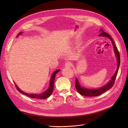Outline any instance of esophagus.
<instances>
[{
    "label": "esophagus",
    "mask_w": 128,
    "mask_h": 128,
    "mask_svg": "<svg viewBox=\"0 0 128 128\" xmlns=\"http://www.w3.org/2000/svg\"><path fill=\"white\" fill-rule=\"evenodd\" d=\"M65 67H66L70 68V67H71V63L70 62H67L66 63H65Z\"/></svg>",
    "instance_id": "esophagus-1"
}]
</instances>
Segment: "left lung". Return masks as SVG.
Segmentation results:
<instances>
[{
	"mask_svg": "<svg viewBox=\"0 0 128 128\" xmlns=\"http://www.w3.org/2000/svg\"><path fill=\"white\" fill-rule=\"evenodd\" d=\"M102 32L99 35V36H103V37H105V38H108L110 40L112 41V45L114 48V51L115 52L116 56V57L117 59V63H118V66H117V69L116 70L115 72V74L113 76L112 78L110 79V81H109L104 86H103L97 88V89H90V88H83L80 85L79 82L78 80V79L76 78V90L78 91V92L82 95L84 96H87V97H94V96H98L100 95L103 94V93L105 92L107 90H109L111 88L114 83L115 80L116 79V77L118 74V70L119 69L120 67V53L117 49V48L114 42V41L113 40L111 36L109 35L108 34H107L106 32H104L103 30L102 29H100V30Z\"/></svg>",
	"mask_w": 128,
	"mask_h": 128,
	"instance_id": "1",
	"label": "left lung"
}]
</instances>
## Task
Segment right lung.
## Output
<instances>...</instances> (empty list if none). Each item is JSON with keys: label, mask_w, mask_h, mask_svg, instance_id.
<instances>
[{"label": "right lung", "mask_w": 128, "mask_h": 128, "mask_svg": "<svg viewBox=\"0 0 128 128\" xmlns=\"http://www.w3.org/2000/svg\"><path fill=\"white\" fill-rule=\"evenodd\" d=\"M22 33V32H20L19 33V34H18V35L16 36V37H18V36L19 35H21ZM60 70H56L55 71H54V73L52 74L50 80V85H49V87L44 92V93H40V94H29L28 93H25L23 91H22V90H21L18 86H16V84L14 83V84L16 86V89L19 91V92L22 93V94L24 95H26L27 96L30 97L31 98H35V99H46L48 97H49L51 94L52 93V91H53V89H54V79H55V76L56 75V74L57 73L60 71Z\"/></svg>", "instance_id": "obj_1"}]
</instances>
